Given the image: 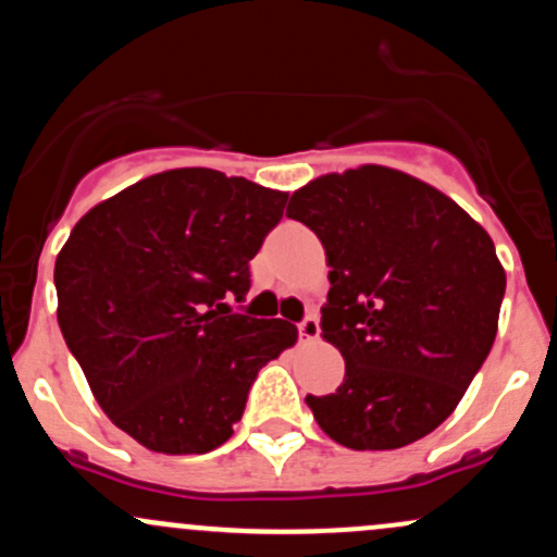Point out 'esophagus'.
Instances as JSON below:
<instances>
[{"instance_id": "34e87169", "label": "esophagus", "mask_w": 557, "mask_h": 557, "mask_svg": "<svg viewBox=\"0 0 557 557\" xmlns=\"http://www.w3.org/2000/svg\"><path fill=\"white\" fill-rule=\"evenodd\" d=\"M298 335H301L304 341H314L317 335H320V322H317L314 314L304 317V320L298 322Z\"/></svg>"}]
</instances>
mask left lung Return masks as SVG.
Listing matches in <instances>:
<instances>
[{"label": "left lung", "mask_w": 557, "mask_h": 557, "mask_svg": "<svg viewBox=\"0 0 557 557\" xmlns=\"http://www.w3.org/2000/svg\"><path fill=\"white\" fill-rule=\"evenodd\" d=\"M288 216L320 237L330 269L322 335L344 383L307 396L348 449H399L449 418L497 335L505 269L492 237L455 200L386 166L327 174Z\"/></svg>", "instance_id": "1"}]
</instances>
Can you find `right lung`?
Returning a JSON list of instances; mask_svg holds the SVG:
<instances>
[{
    "mask_svg": "<svg viewBox=\"0 0 557 557\" xmlns=\"http://www.w3.org/2000/svg\"><path fill=\"white\" fill-rule=\"evenodd\" d=\"M285 200L243 176L176 169L73 227L54 261L60 330L97 405L143 447L216 449L259 370L296 344L290 322L232 309Z\"/></svg>",
    "mask_w": 557,
    "mask_h": 557,
    "instance_id": "add662e5",
    "label": "right lung"
}]
</instances>
